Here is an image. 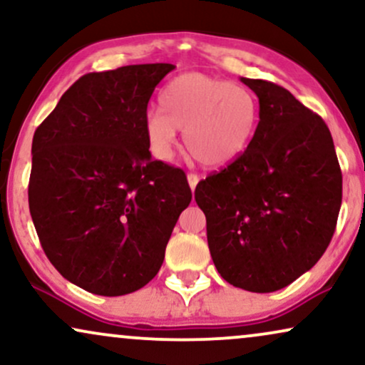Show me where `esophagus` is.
Wrapping results in <instances>:
<instances>
[{
    "label": "esophagus",
    "instance_id": "esophagus-1",
    "mask_svg": "<svg viewBox=\"0 0 365 365\" xmlns=\"http://www.w3.org/2000/svg\"><path fill=\"white\" fill-rule=\"evenodd\" d=\"M187 180H188V185H190L192 190H195L198 180H200V178H198V175H195V173H188V175H187Z\"/></svg>",
    "mask_w": 365,
    "mask_h": 365
}]
</instances>
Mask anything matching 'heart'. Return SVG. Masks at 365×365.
<instances>
[{"label": "heart", "mask_w": 365, "mask_h": 365, "mask_svg": "<svg viewBox=\"0 0 365 365\" xmlns=\"http://www.w3.org/2000/svg\"><path fill=\"white\" fill-rule=\"evenodd\" d=\"M160 110H148L145 135L151 155L168 161L177 131L204 167H224L241 156L255 136L257 103L246 87L198 72L177 76L160 92Z\"/></svg>", "instance_id": "b5f03b06"}]
</instances>
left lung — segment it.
Wrapping results in <instances>:
<instances>
[{
	"instance_id": "left-lung-1",
	"label": "left lung",
	"mask_w": 365,
	"mask_h": 365,
	"mask_svg": "<svg viewBox=\"0 0 365 365\" xmlns=\"http://www.w3.org/2000/svg\"><path fill=\"white\" fill-rule=\"evenodd\" d=\"M241 81L259 99L255 136L236 161L198 183L195 202L220 276L271 293L312 269L329 247L342 172L324 119L284 87Z\"/></svg>"
}]
</instances>
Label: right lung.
I'll use <instances>...</instances> for the list:
<instances>
[{
    "label": "right lung",
    "mask_w": 365,
    "mask_h": 365,
    "mask_svg": "<svg viewBox=\"0 0 365 365\" xmlns=\"http://www.w3.org/2000/svg\"><path fill=\"white\" fill-rule=\"evenodd\" d=\"M172 63L82 76L36 128L30 214L45 255L63 278L101 297L150 283L182 210L183 170L151 160L148 101Z\"/></svg>",
    "instance_id": "1"
}]
</instances>
